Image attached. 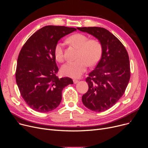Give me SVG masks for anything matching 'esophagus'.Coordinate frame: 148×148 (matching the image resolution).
<instances>
[{
    "label": "esophagus",
    "instance_id": "1",
    "mask_svg": "<svg viewBox=\"0 0 148 148\" xmlns=\"http://www.w3.org/2000/svg\"><path fill=\"white\" fill-rule=\"evenodd\" d=\"M73 82H74V84H76V83H77L79 82V80H75V79H74V80H73Z\"/></svg>",
    "mask_w": 148,
    "mask_h": 148
}]
</instances>
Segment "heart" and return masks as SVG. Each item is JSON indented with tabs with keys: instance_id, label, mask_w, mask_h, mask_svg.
<instances>
[{
	"instance_id": "b5f03b06",
	"label": "heart",
	"mask_w": 148,
	"mask_h": 148,
	"mask_svg": "<svg viewBox=\"0 0 148 148\" xmlns=\"http://www.w3.org/2000/svg\"><path fill=\"white\" fill-rule=\"evenodd\" d=\"M67 41L79 49L77 59L69 61L61 68V72L64 75L78 78L85 71L88 64L90 65L96 64L102 54V45L96 40H88V37L82 34H76L69 36ZM54 57L57 61H64V50L62 43H58L54 50Z\"/></svg>"
}]
</instances>
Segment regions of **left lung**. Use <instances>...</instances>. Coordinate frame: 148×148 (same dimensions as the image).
Wrapping results in <instances>:
<instances>
[{
    "label": "left lung",
    "mask_w": 148,
    "mask_h": 148,
    "mask_svg": "<svg viewBox=\"0 0 148 148\" xmlns=\"http://www.w3.org/2000/svg\"><path fill=\"white\" fill-rule=\"evenodd\" d=\"M77 29L96 38L103 49L100 60L86 80L89 89L82 96V102L92 111H106L116 103L127 87L130 78L128 53L118 39L104 28Z\"/></svg>",
    "instance_id": "obj_1"
}]
</instances>
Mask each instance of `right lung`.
<instances>
[{
    "instance_id": "right-lung-1",
    "label": "right lung",
    "mask_w": 148,
    "mask_h": 148,
    "mask_svg": "<svg viewBox=\"0 0 148 148\" xmlns=\"http://www.w3.org/2000/svg\"><path fill=\"white\" fill-rule=\"evenodd\" d=\"M65 26H46L31 36L19 53L15 79L20 94L35 111L48 112L60 104L63 89L73 81L59 79L54 50L60 39L75 31Z\"/></svg>"
}]
</instances>
